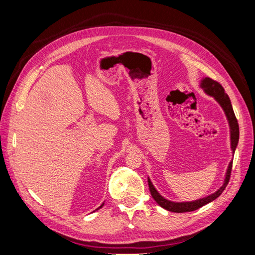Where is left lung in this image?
Masks as SVG:
<instances>
[{
  "mask_svg": "<svg viewBox=\"0 0 255 255\" xmlns=\"http://www.w3.org/2000/svg\"><path fill=\"white\" fill-rule=\"evenodd\" d=\"M200 87L203 89V91L207 96L213 97L216 101L218 102V104L221 106V109L223 110L226 114V117L229 122V127H230V139H231V150H232V153H235V150L237 148L238 144V139H239V128H238V123L237 119L235 117V114L233 111L232 104H231V100L229 96L225 92V89L221 86V85L210 78H203L200 82ZM232 164L233 160L230 161V164L228 166L226 176H225V181H223L222 186L216 190L213 194L208 195L204 198H200L195 200V201H186V202H174L170 201L166 198L161 196L159 192L156 190V188L154 187V185L152 184L151 180L148 177V183H149V188L152 198L155 200L156 203L161 206L165 210L169 212H173V213H186V212H192L196 211L198 208L204 206L205 204L210 203L214 201L215 199H217L221 194L222 191L226 189L227 185L230 180V175L231 171H232Z\"/></svg>",
  "mask_w": 255,
  "mask_h": 255,
  "instance_id": "8db88e82",
  "label": "left lung"
}]
</instances>
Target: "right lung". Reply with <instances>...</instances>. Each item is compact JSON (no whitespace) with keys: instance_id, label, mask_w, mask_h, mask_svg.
<instances>
[{"instance_id":"1","label":"right lung","mask_w":255,"mask_h":255,"mask_svg":"<svg viewBox=\"0 0 255 255\" xmlns=\"http://www.w3.org/2000/svg\"><path fill=\"white\" fill-rule=\"evenodd\" d=\"M103 205H104V203H102V204H101V206H99V207H98V208H97V210H96V211H98V210H100V208H101V207H102V206H103Z\"/></svg>"}]
</instances>
